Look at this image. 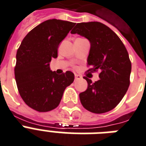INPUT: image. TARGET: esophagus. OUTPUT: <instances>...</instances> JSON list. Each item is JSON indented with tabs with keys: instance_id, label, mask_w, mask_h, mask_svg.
<instances>
[{
	"instance_id": "esophagus-1",
	"label": "esophagus",
	"mask_w": 146,
	"mask_h": 146,
	"mask_svg": "<svg viewBox=\"0 0 146 146\" xmlns=\"http://www.w3.org/2000/svg\"><path fill=\"white\" fill-rule=\"evenodd\" d=\"M74 78H75V80H79V79L82 78V77L81 75H79V74H74Z\"/></svg>"
}]
</instances>
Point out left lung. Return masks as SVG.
Listing matches in <instances>:
<instances>
[{
	"instance_id": "1",
	"label": "left lung",
	"mask_w": 146,
	"mask_h": 146,
	"mask_svg": "<svg viewBox=\"0 0 146 146\" xmlns=\"http://www.w3.org/2000/svg\"><path fill=\"white\" fill-rule=\"evenodd\" d=\"M88 39V72L100 70V80L92 83L84 77L88 88L79 94L81 104L94 113H104L118 105L129 86L131 62L126 47L115 33L100 22L77 23L71 32Z\"/></svg>"
}]
</instances>
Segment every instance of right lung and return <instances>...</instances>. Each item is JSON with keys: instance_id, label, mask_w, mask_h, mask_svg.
Segmentation results:
<instances>
[{"instance_id": "right-lung-1", "label": "right lung", "mask_w": 146, "mask_h": 146, "mask_svg": "<svg viewBox=\"0 0 146 146\" xmlns=\"http://www.w3.org/2000/svg\"><path fill=\"white\" fill-rule=\"evenodd\" d=\"M75 23L48 20L33 28L23 39L17 52L14 74L18 91L26 104L39 112L58 106L65 89L74 81L67 71L52 72L49 62L58 57V48Z\"/></svg>"}]
</instances>
